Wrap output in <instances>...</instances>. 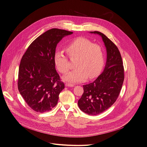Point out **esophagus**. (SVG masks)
<instances>
[{
    "instance_id": "34e87169",
    "label": "esophagus",
    "mask_w": 147,
    "mask_h": 147,
    "mask_svg": "<svg viewBox=\"0 0 147 147\" xmlns=\"http://www.w3.org/2000/svg\"><path fill=\"white\" fill-rule=\"evenodd\" d=\"M65 86H66V87H74V84L66 83H65Z\"/></svg>"
}]
</instances>
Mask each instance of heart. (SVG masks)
Instances as JSON below:
<instances>
[{
    "label": "heart",
    "instance_id": "b5f03b06",
    "mask_svg": "<svg viewBox=\"0 0 147 147\" xmlns=\"http://www.w3.org/2000/svg\"><path fill=\"white\" fill-rule=\"evenodd\" d=\"M66 51L70 58L77 57L76 69L63 77L66 81L78 83L87 77L98 76L104 64V54L101 47L84 37H78L71 40L66 47ZM54 62L58 70L66 73L69 69L68 60L63 52L57 51L54 55Z\"/></svg>",
    "mask_w": 147,
    "mask_h": 147
}]
</instances>
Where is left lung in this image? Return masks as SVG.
<instances>
[{
    "label": "left lung",
    "mask_w": 147,
    "mask_h": 147,
    "mask_svg": "<svg viewBox=\"0 0 147 147\" xmlns=\"http://www.w3.org/2000/svg\"><path fill=\"white\" fill-rule=\"evenodd\" d=\"M90 33L102 38L107 51V61L97 79L83 86L84 92L78 105L84 113L95 115L104 112L116 101L124 80V69L120 52L114 43L101 32Z\"/></svg>",
    "instance_id": "obj_1"
}]
</instances>
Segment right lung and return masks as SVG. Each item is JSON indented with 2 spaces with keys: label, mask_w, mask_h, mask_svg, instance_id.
Segmentation results:
<instances>
[{
  "label": "right lung",
  "mask_w": 147,
  "mask_h": 147,
  "mask_svg": "<svg viewBox=\"0 0 147 147\" xmlns=\"http://www.w3.org/2000/svg\"><path fill=\"white\" fill-rule=\"evenodd\" d=\"M73 32L51 29L36 38L23 55L18 70V88L28 105L36 112L52 110L65 88L55 69L57 45Z\"/></svg>",
  "instance_id": "right-lung-1"
}]
</instances>
